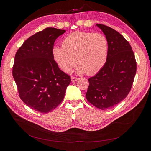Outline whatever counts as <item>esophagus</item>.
<instances>
[{
	"instance_id": "1",
	"label": "esophagus",
	"mask_w": 151,
	"mask_h": 151,
	"mask_svg": "<svg viewBox=\"0 0 151 151\" xmlns=\"http://www.w3.org/2000/svg\"><path fill=\"white\" fill-rule=\"evenodd\" d=\"M78 80V78H77L76 77H71V81L72 83H74V82H76Z\"/></svg>"
}]
</instances>
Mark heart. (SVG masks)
Masks as SVG:
<instances>
[{"label":"heart","instance_id":"heart-1","mask_svg":"<svg viewBox=\"0 0 151 151\" xmlns=\"http://www.w3.org/2000/svg\"><path fill=\"white\" fill-rule=\"evenodd\" d=\"M108 53L106 38L100 33L76 31L68 35L62 47L53 48V57L57 65L69 73L77 63V72L95 74L104 67Z\"/></svg>","mask_w":151,"mask_h":151}]
</instances>
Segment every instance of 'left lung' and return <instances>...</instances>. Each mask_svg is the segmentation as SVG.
Wrapping results in <instances>:
<instances>
[{"label": "left lung", "instance_id": "left-lung-1", "mask_svg": "<svg viewBox=\"0 0 151 151\" xmlns=\"http://www.w3.org/2000/svg\"><path fill=\"white\" fill-rule=\"evenodd\" d=\"M96 26L107 39L108 58L101 69L88 79L86 97L94 106L107 109L129 94L136 74L137 63L130 43L120 33L107 26Z\"/></svg>", "mask_w": 151, "mask_h": 151}]
</instances>
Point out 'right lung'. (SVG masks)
Returning a JSON list of instances; mask_svg holds the SVG:
<instances>
[{
	"label": "right lung",
	"instance_id": "obj_1",
	"mask_svg": "<svg viewBox=\"0 0 151 151\" xmlns=\"http://www.w3.org/2000/svg\"><path fill=\"white\" fill-rule=\"evenodd\" d=\"M65 31L45 28L27 39L16 53L12 76L19 97L40 113L57 107L71 82L70 77L59 68L52 53L56 39Z\"/></svg>",
	"mask_w": 151,
	"mask_h": 151
}]
</instances>
